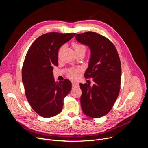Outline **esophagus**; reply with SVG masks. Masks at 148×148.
Returning <instances> with one entry per match:
<instances>
[{
    "label": "esophagus",
    "mask_w": 148,
    "mask_h": 148,
    "mask_svg": "<svg viewBox=\"0 0 148 148\" xmlns=\"http://www.w3.org/2000/svg\"><path fill=\"white\" fill-rule=\"evenodd\" d=\"M72 86L73 87H79L78 83L77 82H72Z\"/></svg>",
    "instance_id": "34e87169"
}]
</instances>
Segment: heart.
<instances>
[{
  "mask_svg": "<svg viewBox=\"0 0 148 148\" xmlns=\"http://www.w3.org/2000/svg\"><path fill=\"white\" fill-rule=\"evenodd\" d=\"M73 46L75 51H78L80 50H86L85 46L79 43H73ZM79 71V69H73L69 71L68 74V76L71 79H75L78 76Z\"/></svg>",
  "mask_w": 148,
  "mask_h": 148,
  "instance_id": "obj_1",
  "label": "heart"
}]
</instances>
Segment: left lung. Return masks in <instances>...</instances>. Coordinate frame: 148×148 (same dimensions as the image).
Returning <instances> with one entry per match:
<instances>
[{
  "label": "left lung",
  "mask_w": 148,
  "mask_h": 148,
  "mask_svg": "<svg viewBox=\"0 0 148 148\" xmlns=\"http://www.w3.org/2000/svg\"><path fill=\"white\" fill-rule=\"evenodd\" d=\"M76 40L88 46L91 56L84 77L94 84H79L83 112L91 118H100L111 110L119 93L121 64L115 46L107 38L88 32L77 34Z\"/></svg>",
  "instance_id": "1"
}]
</instances>
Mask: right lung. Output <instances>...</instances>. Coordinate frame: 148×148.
<instances>
[{"instance_id":"add662e5","label":"right lung","mask_w":148,"mask_h":148,"mask_svg":"<svg viewBox=\"0 0 148 148\" xmlns=\"http://www.w3.org/2000/svg\"><path fill=\"white\" fill-rule=\"evenodd\" d=\"M75 33H48L38 37L30 46L22 68V81L27 99L40 116L50 118L62 111L63 100L71 90L65 79L54 81L53 67L58 66V51Z\"/></svg>"}]
</instances>
